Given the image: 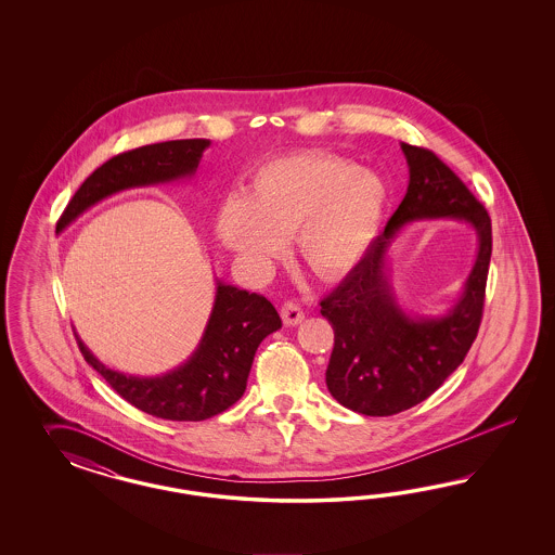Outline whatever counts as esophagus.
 <instances>
[{
	"label": "esophagus",
	"mask_w": 555,
	"mask_h": 555,
	"mask_svg": "<svg viewBox=\"0 0 555 555\" xmlns=\"http://www.w3.org/2000/svg\"><path fill=\"white\" fill-rule=\"evenodd\" d=\"M281 318H283V321H285L286 325H299V323L302 321V318H305L301 305L295 301H286L285 305L281 307Z\"/></svg>",
	"instance_id": "34e87169"
}]
</instances>
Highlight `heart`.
<instances>
[{
	"instance_id": "heart-1",
	"label": "heart",
	"mask_w": 555,
	"mask_h": 555,
	"mask_svg": "<svg viewBox=\"0 0 555 555\" xmlns=\"http://www.w3.org/2000/svg\"><path fill=\"white\" fill-rule=\"evenodd\" d=\"M387 181L336 154L295 152L256 168L246 199L219 207L216 232L237 262L262 272L295 234L302 260L321 276L352 270L380 232Z\"/></svg>"
}]
</instances>
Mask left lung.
Here are the masks:
<instances>
[{"instance_id":"obj_1","label":"left lung","mask_w":555,"mask_h":555,"mask_svg":"<svg viewBox=\"0 0 555 555\" xmlns=\"http://www.w3.org/2000/svg\"><path fill=\"white\" fill-rule=\"evenodd\" d=\"M409 167L403 202L369 253L321 301L334 327V352L325 385L337 403L370 417L411 409L446 383L476 339L492 254L487 209L436 154L401 142ZM454 218L477 232L479 250L459 301L439 317H417L400 307L389 283L387 253L409 222Z\"/></svg>"}]
</instances>
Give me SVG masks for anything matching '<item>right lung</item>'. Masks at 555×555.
<instances>
[{
	"instance_id": "right-lung-1",
	"label": "right lung",
	"mask_w": 555,
	"mask_h": 555,
	"mask_svg": "<svg viewBox=\"0 0 555 555\" xmlns=\"http://www.w3.org/2000/svg\"><path fill=\"white\" fill-rule=\"evenodd\" d=\"M209 140H170L109 158L93 170L56 223L63 232L95 203L135 186L168 185L195 177ZM274 305L256 293L216 279V299L197 348L177 369L158 376H134L107 369L77 336L89 366L100 372L121 399L168 421H203L230 409L244 395L260 341L281 330Z\"/></svg>"
}]
</instances>
